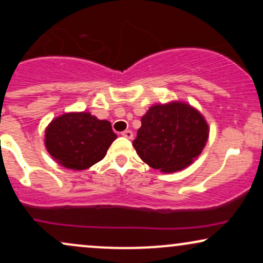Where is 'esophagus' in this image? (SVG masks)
<instances>
[{
	"mask_svg": "<svg viewBox=\"0 0 263 263\" xmlns=\"http://www.w3.org/2000/svg\"><path fill=\"white\" fill-rule=\"evenodd\" d=\"M121 135L123 136V137L128 138V140H132V138H134V132H132L131 129H126V131L121 132Z\"/></svg>",
	"mask_w": 263,
	"mask_h": 263,
	"instance_id": "34e87169",
	"label": "esophagus"
}]
</instances>
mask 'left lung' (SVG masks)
I'll list each match as a JSON object with an SVG mask.
<instances>
[{
  "label": "left lung",
  "mask_w": 263,
  "mask_h": 263,
  "mask_svg": "<svg viewBox=\"0 0 263 263\" xmlns=\"http://www.w3.org/2000/svg\"><path fill=\"white\" fill-rule=\"evenodd\" d=\"M134 147L149 167L176 172L189 165L208 141V125L195 108L182 102L156 105L141 120Z\"/></svg>",
  "instance_id": "left-lung-1"
}]
</instances>
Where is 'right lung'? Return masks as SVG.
<instances>
[{
	"label": "right lung",
	"mask_w": 263,
	"mask_h": 263,
	"mask_svg": "<svg viewBox=\"0 0 263 263\" xmlns=\"http://www.w3.org/2000/svg\"><path fill=\"white\" fill-rule=\"evenodd\" d=\"M116 137L108 121L89 112H71L50 122L45 147L59 164L83 171L101 161Z\"/></svg>",
	"instance_id": "right-lung-1"
}]
</instances>
